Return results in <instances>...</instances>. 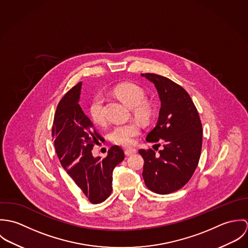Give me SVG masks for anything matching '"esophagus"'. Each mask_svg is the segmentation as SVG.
I'll return each instance as SVG.
<instances>
[{"label":"esophagus","instance_id":"1","mask_svg":"<svg viewBox=\"0 0 248 248\" xmlns=\"http://www.w3.org/2000/svg\"><path fill=\"white\" fill-rule=\"evenodd\" d=\"M137 153V149L135 148H126L125 149V155H132Z\"/></svg>","mask_w":248,"mask_h":248}]
</instances>
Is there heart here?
<instances>
[{"label":"heart","instance_id":"heart-1","mask_svg":"<svg viewBox=\"0 0 248 248\" xmlns=\"http://www.w3.org/2000/svg\"><path fill=\"white\" fill-rule=\"evenodd\" d=\"M113 94L127 106L132 108L134 115L142 121H147L152 115V104L144 99L145 93L140 86L125 82L118 84L112 90ZM104 99L98 94L93 97L90 104V114L97 124H103L106 120L104 112ZM140 125L137 121L117 124L109 131V140L115 144L129 146L133 144L135 138L140 133Z\"/></svg>","mask_w":248,"mask_h":248}]
</instances>
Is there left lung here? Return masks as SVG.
<instances>
[{
    "label": "left lung",
    "mask_w": 248,
    "mask_h": 248,
    "mask_svg": "<svg viewBox=\"0 0 248 248\" xmlns=\"http://www.w3.org/2000/svg\"><path fill=\"white\" fill-rule=\"evenodd\" d=\"M158 93L160 108L155 128L146 140H163L159 155L152 149L140 150L144 159L142 176L153 192L166 195L183 187L194 174L202 153V126L190 95L170 79L143 73Z\"/></svg>",
    "instance_id": "obj_1"
}]
</instances>
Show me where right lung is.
<instances>
[{
    "label": "right lung",
    "instance_id": "1",
    "mask_svg": "<svg viewBox=\"0 0 248 248\" xmlns=\"http://www.w3.org/2000/svg\"><path fill=\"white\" fill-rule=\"evenodd\" d=\"M82 82L74 86L59 102L54 115L52 137L57 156L68 175L89 201L101 203L109 197L112 171L124 159L119 146H112L105 158L94 157L92 150L102 138L79 105Z\"/></svg>",
    "mask_w": 248,
    "mask_h": 248
}]
</instances>
